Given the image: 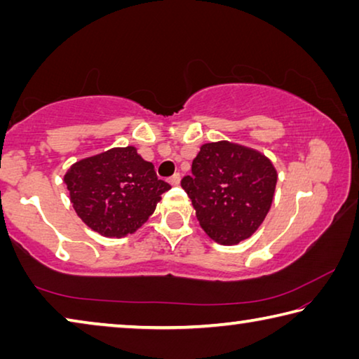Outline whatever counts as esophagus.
Returning a JSON list of instances; mask_svg holds the SVG:
<instances>
[{
  "label": "esophagus",
  "mask_w": 359,
  "mask_h": 359,
  "mask_svg": "<svg viewBox=\"0 0 359 359\" xmlns=\"http://www.w3.org/2000/svg\"><path fill=\"white\" fill-rule=\"evenodd\" d=\"M169 184H171L172 187H175V185H179L180 184V174L179 172H175L174 175H171V177H169Z\"/></svg>",
  "instance_id": "esophagus-1"
}]
</instances>
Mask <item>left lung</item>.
Wrapping results in <instances>:
<instances>
[{
    "label": "left lung",
    "instance_id": "8db88e82",
    "mask_svg": "<svg viewBox=\"0 0 359 359\" xmlns=\"http://www.w3.org/2000/svg\"><path fill=\"white\" fill-rule=\"evenodd\" d=\"M277 171L258 150L228 141L209 142L180 185L210 239L236 245L259 228L271 209Z\"/></svg>",
    "mask_w": 359,
    "mask_h": 359
}]
</instances>
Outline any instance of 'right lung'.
<instances>
[{
	"label": "right lung",
	"instance_id": "add662e5",
	"mask_svg": "<svg viewBox=\"0 0 359 359\" xmlns=\"http://www.w3.org/2000/svg\"><path fill=\"white\" fill-rule=\"evenodd\" d=\"M65 184L76 214L106 238L135 233L171 188L156 177L155 166L133 145L74 163L65 174Z\"/></svg>",
	"mask_w": 359,
	"mask_h": 359
}]
</instances>
